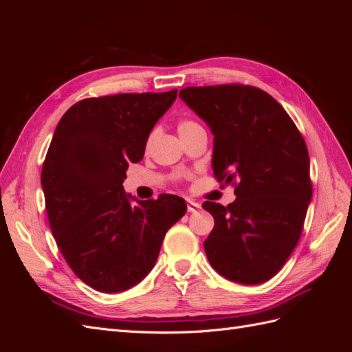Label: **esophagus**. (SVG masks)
Returning <instances> with one entry per match:
<instances>
[{
    "label": "esophagus",
    "instance_id": "1",
    "mask_svg": "<svg viewBox=\"0 0 352 352\" xmlns=\"http://www.w3.org/2000/svg\"><path fill=\"white\" fill-rule=\"evenodd\" d=\"M186 202H188V211H189V212H194V211H197L198 208H201L199 202H197V201H194V199H186Z\"/></svg>",
    "mask_w": 352,
    "mask_h": 352
}]
</instances>
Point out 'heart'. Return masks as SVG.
Masks as SVG:
<instances>
[{
	"label": "heart",
	"mask_w": 352,
	"mask_h": 352,
	"mask_svg": "<svg viewBox=\"0 0 352 352\" xmlns=\"http://www.w3.org/2000/svg\"><path fill=\"white\" fill-rule=\"evenodd\" d=\"M198 127H201V126H199L197 122L189 120V119H184V120H180V122L177 123V131H179L180 138L185 136V135L189 133V132H192V131L198 129ZM151 140H153V135H151L150 138H148V144L151 142Z\"/></svg>",
	"instance_id": "heart-1"
}]
</instances>
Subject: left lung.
Segmentation results:
<instances>
[{
  "mask_svg": "<svg viewBox=\"0 0 352 352\" xmlns=\"http://www.w3.org/2000/svg\"><path fill=\"white\" fill-rule=\"evenodd\" d=\"M179 97L214 135L216 179L235 185L229 206L202 204L214 217L204 242L207 258L232 282L269 280L300 241L311 201L304 138L272 95L250 85L189 87Z\"/></svg>",
  "mask_w": 352,
  "mask_h": 352,
  "instance_id": "left-lung-1",
  "label": "left lung"
}]
</instances>
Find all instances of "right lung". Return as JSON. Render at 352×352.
Listing matches in <instances>:
<instances>
[{
  "instance_id": "add662e5",
  "label": "right lung",
  "mask_w": 352,
  "mask_h": 352,
  "mask_svg": "<svg viewBox=\"0 0 352 352\" xmlns=\"http://www.w3.org/2000/svg\"><path fill=\"white\" fill-rule=\"evenodd\" d=\"M176 97L177 89L87 98L56 127L41 172L50 228L74 274L100 292L140 283L186 212L185 199L170 194L135 206L122 185Z\"/></svg>"
}]
</instances>
